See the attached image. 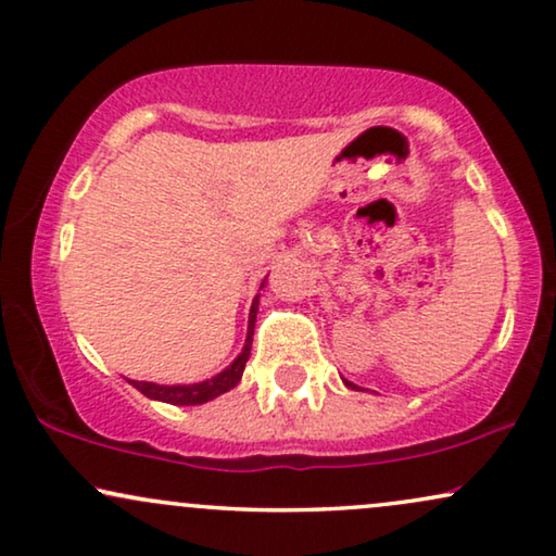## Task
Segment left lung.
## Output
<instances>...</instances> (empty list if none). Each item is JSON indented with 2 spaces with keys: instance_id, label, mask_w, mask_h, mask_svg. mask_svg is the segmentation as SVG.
Returning a JSON list of instances; mask_svg holds the SVG:
<instances>
[{
  "instance_id": "1",
  "label": "left lung",
  "mask_w": 556,
  "mask_h": 556,
  "mask_svg": "<svg viewBox=\"0 0 556 556\" xmlns=\"http://www.w3.org/2000/svg\"><path fill=\"white\" fill-rule=\"evenodd\" d=\"M342 382H345V386H348V388H353V390H363L359 386H355V382H350V380H345V378H342Z\"/></svg>"
}]
</instances>
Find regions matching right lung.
<instances>
[{
    "instance_id": "add662e5",
    "label": "right lung",
    "mask_w": 556,
    "mask_h": 556,
    "mask_svg": "<svg viewBox=\"0 0 556 556\" xmlns=\"http://www.w3.org/2000/svg\"><path fill=\"white\" fill-rule=\"evenodd\" d=\"M262 287H264V281H262ZM256 309H260V294L254 296L252 309H249V327H247L244 348H241L237 359H233L226 370L214 375V378L191 382V386H159V382H146V380H128V382L136 390H140L146 397H151V401H161V403H170V405H201V403L214 401V397L226 393V390H231L241 380V372H244V367H247L249 353H252Z\"/></svg>"
}]
</instances>
